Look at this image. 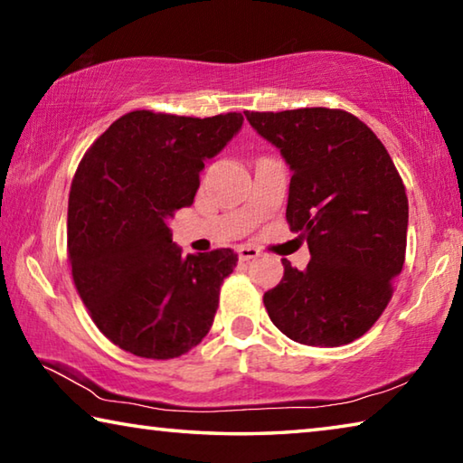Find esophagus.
<instances>
[{"mask_svg": "<svg viewBox=\"0 0 463 463\" xmlns=\"http://www.w3.org/2000/svg\"><path fill=\"white\" fill-rule=\"evenodd\" d=\"M237 253H239V260L241 261H249V260H255V257H260V249H255V247H239Z\"/></svg>", "mask_w": 463, "mask_h": 463, "instance_id": "obj_1", "label": "esophagus"}]
</instances>
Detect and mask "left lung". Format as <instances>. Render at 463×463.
Returning a JSON list of instances; mask_svg holds the SVG:
<instances>
[{"instance_id":"obj_1","label":"left lung","mask_w":463,"mask_h":463,"mask_svg":"<svg viewBox=\"0 0 463 463\" xmlns=\"http://www.w3.org/2000/svg\"><path fill=\"white\" fill-rule=\"evenodd\" d=\"M292 171L286 221L310 263L265 292L271 323L296 343L339 347L372 328L401 276L409 200L380 138L343 109L245 112Z\"/></svg>"}]
</instances>
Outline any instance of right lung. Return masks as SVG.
I'll return each instance as SVG.
<instances>
[{"label": "right lung", "mask_w": 463, "mask_h": 463, "mask_svg": "<svg viewBox=\"0 0 463 463\" xmlns=\"http://www.w3.org/2000/svg\"><path fill=\"white\" fill-rule=\"evenodd\" d=\"M237 112L185 118L137 109L116 120L77 167L67 247L93 323L132 355L174 359L208 335L218 294L239 257H182L169 221L190 206L203 161L242 127Z\"/></svg>", "instance_id": "obj_1"}]
</instances>
